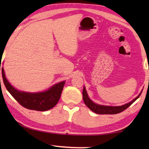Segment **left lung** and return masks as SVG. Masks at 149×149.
Here are the masks:
<instances>
[{"mask_svg": "<svg viewBox=\"0 0 149 149\" xmlns=\"http://www.w3.org/2000/svg\"><path fill=\"white\" fill-rule=\"evenodd\" d=\"M141 93H141L138 95V97H136V98L134 99L132 102L126 104L125 105L121 106V107H108V106L98 105L93 103V102L89 98L88 95H87V93L86 92V90H85V88L84 87H83V98L85 105H86L91 111L94 112V113L100 114V115H115V114L121 113V112L125 111V109H127L130 105L132 104L140 97Z\"/></svg>", "mask_w": 149, "mask_h": 149, "instance_id": "left-lung-1", "label": "left lung"}]
</instances>
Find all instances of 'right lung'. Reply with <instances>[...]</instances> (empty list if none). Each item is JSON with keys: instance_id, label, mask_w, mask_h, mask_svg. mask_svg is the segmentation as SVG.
Masks as SVG:
<instances>
[{"instance_id": "1", "label": "right lung", "mask_w": 149, "mask_h": 149, "mask_svg": "<svg viewBox=\"0 0 149 149\" xmlns=\"http://www.w3.org/2000/svg\"><path fill=\"white\" fill-rule=\"evenodd\" d=\"M2 77L5 87L19 104L26 109L38 111H46L54 107L60 98L65 84V81H62L44 92L26 93L15 89L8 82L3 68Z\"/></svg>"}]
</instances>
